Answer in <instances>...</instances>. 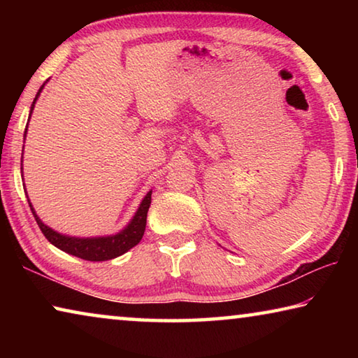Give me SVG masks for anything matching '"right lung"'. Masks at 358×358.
I'll return each mask as SVG.
<instances>
[{
	"label": "right lung",
	"instance_id": "add662e5",
	"mask_svg": "<svg viewBox=\"0 0 358 358\" xmlns=\"http://www.w3.org/2000/svg\"><path fill=\"white\" fill-rule=\"evenodd\" d=\"M45 85V83H44ZM44 85L39 88L38 94L31 104V108H29V118H31V113L34 110V104L38 101L39 94L42 90H44ZM28 129V126H27ZM27 129H25V137H27ZM23 157V156H22ZM29 208L33 211V216L36 222H38L39 229L44 234V237L50 241L53 246H57L58 250H62L68 254H72V256L80 257L83 260H92V262H102V260H110L121 256V254L128 252L131 248H134L138 241L142 240L143 232H145V226H147V213L151 203V191L147 192V196L142 199L141 205L136 211V215L132 216V220L129 221L128 226H126L123 230H120L118 234L115 235H106V237H87V238H80V237H69V235H63L53 230L52 227L45 226L44 222L39 220V216L36 215V211L33 208L31 202H29Z\"/></svg>",
	"mask_w": 358,
	"mask_h": 358
}]
</instances>
